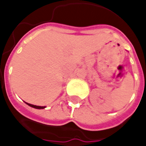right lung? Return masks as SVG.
<instances>
[{
	"label": "right lung",
	"mask_w": 146,
	"mask_h": 146,
	"mask_svg": "<svg viewBox=\"0 0 146 146\" xmlns=\"http://www.w3.org/2000/svg\"><path fill=\"white\" fill-rule=\"evenodd\" d=\"M27 105H29V106H31L32 108H38V109H41V108H45V106H35V105H31V104H29V103H27L25 102Z\"/></svg>",
	"instance_id": "right-lung-1"
}]
</instances>
